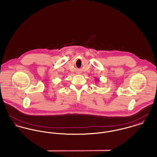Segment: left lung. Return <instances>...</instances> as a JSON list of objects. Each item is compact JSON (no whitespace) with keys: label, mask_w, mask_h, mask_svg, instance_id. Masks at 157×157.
<instances>
[{"label":"left lung","mask_w":157,"mask_h":157,"mask_svg":"<svg viewBox=\"0 0 157 157\" xmlns=\"http://www.w3.org/2000/svg\"><path fill=\"white\" fill-rule=\"evenodd\" d=\"M97 81H99V79H97ZM97 80H96V81H97Z\"/></svg>","instance_id":"8db88e82"}]
</instances>
